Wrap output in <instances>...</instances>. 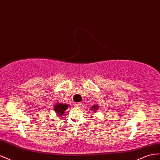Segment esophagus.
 <instances>
[{
	"label": "esophagus",
	"instance_id": "1",
	"mask_svg": "<svg viewBox=\"0 0 160 160\" xmlns=\"http://www.w3.org/2000/svg\"><path fill=\"white\" fill-rule=\"evenodd\" d=\"M81 105V102H75L74 106L75 107H80Z\"/></svg>",
	"mask_w": 160,
	"mask_h": 160
}]
</instances>
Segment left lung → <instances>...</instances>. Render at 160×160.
I'll return each mask as SVG.
<instances>
[{
    "instance_id": "1",
    "label": "left lung",
    "mask_w": 160,
    "mask_h": 160,
    "mask_svg": "<svg viewBox=\"0 0 160 160\" xmlns=\"http://www.w3.org/2000/svg\"><path fill=\"white\" fill-rule=\"evenodd\" d=\"M98 108V105H97V104H94V105H93L92 107H91V109H92V110H93V111H96L97 110V108Z\"/></svg>"
}]
</instances>
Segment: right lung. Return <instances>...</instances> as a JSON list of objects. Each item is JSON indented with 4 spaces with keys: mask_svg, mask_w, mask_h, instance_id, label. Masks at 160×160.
Wrapping results in <instances>:
<instances>
[{
    "mask_svg": "<svg viewBox=\"0 0 160 160\" xmlns=\"http://www.w3.org/2000/svg\"><path fill=\"white\" fill-rule=\"evenodd\" d=\"M68 108V105L67 104H62V103H57L54 106V111H56L58 117L62 116L64 111Z\"/></svg>",
    "mask_w": 160,
    "mask_h": 160,
    "instance_id": "1",
    "label": "right lung"
}]
</instances>
